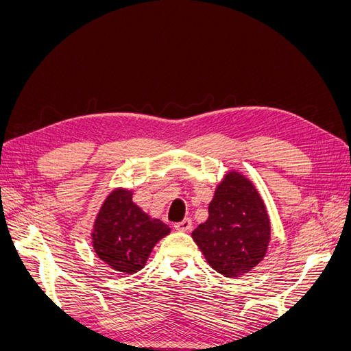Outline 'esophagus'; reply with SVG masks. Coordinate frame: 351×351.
Segmentation results:
<instances>
[{
  "label": "esophagus",
  "instance_id": "obj_1",
  "mask_svg": "<svg viewBox=\"0 0 351 351\" xmlns=\"http://www.w3.org/2000/svg\"><path fill=\"white\" fill-rule=\"evenodd\" d=\"M174 228H176V230H178V231H189L190 228H192V219L184 218L183 221L176 222V224H174Z\"/></svg>",
  "mask_w": 351,
  "mask_h": 351
}]
</instances>
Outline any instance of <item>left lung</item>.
Here are the masks:
<instances>
[{"label":"left lung","instance_id":"1","mask_svg":"<svg viewBox=\"0 0 351 351\" xmlns=\"http://www.w3.org/2000/svg\"><path fill=\"white\" fill-rule=\"evenodd\" d=\"M208 212V219L192 237L210 267L228 278L256 267L267 253L271 226L254 186L244 176L228 173L215 190Z\"/></svg>","mask_w":351,"mask_h":351}]
</instances>
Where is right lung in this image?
<instances>
[{
  "mask_svg": "<svg viewBox=\"0 0 351 351\" xmlns=\"http://www.w3.org/2000/svg\"><path fill=\"white\" fill-rule=\"evenodd\" d=\"M169 232L133 204L129 190H114L104 202L93 226L92 243L101 261L115 271H141L155 244Z\"/></svg>",
  "mask_w": 351,
  "mask_h": 351,
  "instance_id": "1",
  "label": "right lung"
}]
</instances>
